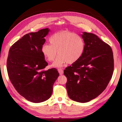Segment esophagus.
<instances>
[{"label": "esophagus", "instance_id": "1", "mask_svg": "<svg viewBox=\"0 0 122 122\" xmlns=\"http://www.w3.org/2000/svg\"><path fill=\"white\" fill-rule=\"evenodd\" d=\"M58 71L59 72V73H60V75H62V74L64 73V71H63V70H62V69H58Z\"/></svg>", "mask_w": 122, "mask_h": 122}]
</instances>
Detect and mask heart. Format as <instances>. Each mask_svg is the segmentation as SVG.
Masks as SVG:
<instances>
[{"instance_id":"b5f03b06","label":"heart","mask_w":122,"mask_h":122,"mask_svg":"<svg viewBox=\"0 0 122 122\" xmlns=\"http://www.w3.org/2000/svg\"><path fill=\"white\" fill-rule=\"evenodd\" d=\"M49 41L50 45H43L41 52L49 61H54L58 53L59 56L53 64V67H61L67 62L75 63L83 53L84 41L75 33L68 31L58 32L51 36Z\"/></svg>"}]
</instances>
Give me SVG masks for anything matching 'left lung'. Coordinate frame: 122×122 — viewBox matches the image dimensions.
<instances>
[{"label": "left lung", "instance_id": "1", "mask_svg": "<svg viewBox=\"0 0 122 122\" xmlns=\"http://www.w3.org/2000/svg\"><path fill=\"white\" fill-rule=\"evenodd\" d=\"M81 36L85 44L82 56L64 73L69 98L86 103L105 90L113 74L114 60L112 48L97 36L83 32Z\"/></svg>", "mask_w": 122, "mask_h": 122}]
</instances>
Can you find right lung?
Instances as JSON below:
<instances>
[{
    "label": "right lung",
    "instance_id": "right-lung-1",
    "mask_svg": "<svg viewBox=\"0 0 122 122\" xmlns=\"http://www.w3.org/2000/svg\"><path fill=\"white\" fill-rule=\"evenodd\" d=\"M49 31L47 28L28 33L9 50L6 67L10 82L18 93L31 102L40 103L50 98L60 75L55 68L45 70L48 63L41 48Z\"/></svg>",
    "mask_w": 122,
    "mask_h": 122
}]
</instances>
